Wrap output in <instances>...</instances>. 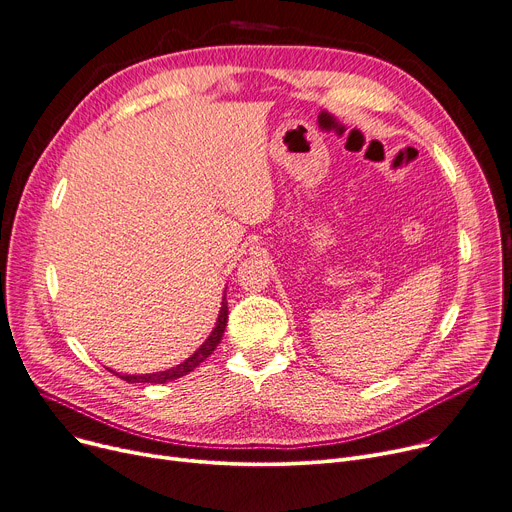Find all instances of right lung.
<instances>
[{
  "label": "right lung",
  "mask_w": 512,
  "mask_h": 512,
  "mask_svg": "<svg viewBox=\"0 0 512 512\" xmlns=\"http://www.w3.org/2000/svg\"><path fill=\"white\" fill-rule=\"evenodd\" d=\"M226 321H228V302H226V296H224L222 298V309H220V315H218L214 331L210 333V337L206 339V342L199 346V350L193 356H189L185 362H181V364H177L173 368H168V370H162V372H154V374H123L121 379L127 381V383H154V385H162V383H168V381H175V379L185 377L187 372L197 368L203 360H206L216 350V346L220 344V339L224 335ZM115 374H119V372H115Z\"/></svg>",
  "instance_id": "1"
}]
</instances>
